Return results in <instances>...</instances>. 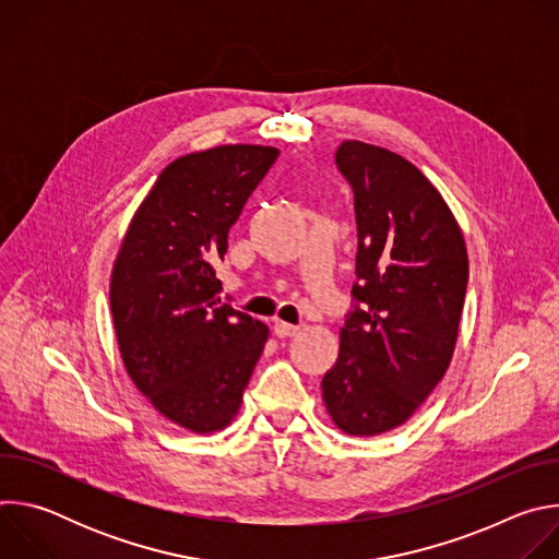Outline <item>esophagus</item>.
Returning <instances> with one entry per match:
<instances>
[{
    "label": "esophagus",
    "mask_w": 559,
    "mask_h": 559,
    "mask_svg": "<svg viewBox=\"0 0 559 559\" xmlns=\"http://www.w3.org/2000/svg\"><path fill=\"white\" fill-rule=\"evenodd\" d=\"M300 332V328H296V325H289V323H283V321H276L274 323V334L278 336V338H292V336H296Z\"/></svg>",
    "instance_id": "obj_1"
}]
</instances>
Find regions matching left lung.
Returning <instances> with one entry per match:
<instances>
[{
	"label": "left lung",
	"instance_id": "8db88e82",
	"mask_svg": "<svg viewBox=\"0 0 559 559\" xmlns=\"http://www.w3.org/2000/svg\"><path fill=\"white\" fill-rule=\"evenodd\" d=\"M336 164L354 190L358 305L321 386L332 423L371 438L405 425L447 373L468 257L451 207L405 156L349 139Z\"/></svg>",
	"mask_w": 559,
	"mask_h": 559
}]
</instances>
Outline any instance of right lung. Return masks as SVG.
<instances>
[{
  "mask_svg": "<svg viewBox=\"0 0 559 559\" xmlns=\"http://www.w3.org/2000/svg\"><path fill=\"white\" fill-rule=\"evenodd\" d=\"M278 147L229 143L175 158L136 207L110 274L119 354L134 386L192 433L231 425L270 338L221 305L214 263Z\"/></svg>",
  "mask_w": 559,
  "mask_h": 559,
  "instance_id": "right-lung-1",
  "label": "right lung"
}]
</instances>
